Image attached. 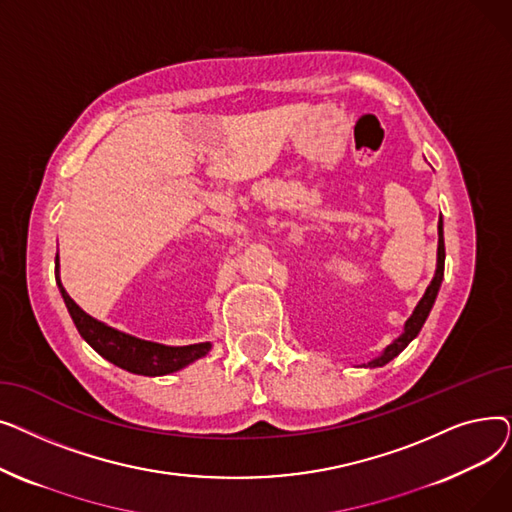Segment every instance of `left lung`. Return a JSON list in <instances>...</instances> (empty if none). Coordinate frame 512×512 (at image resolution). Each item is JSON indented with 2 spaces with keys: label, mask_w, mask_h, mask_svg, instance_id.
<instances>
[{
  "label": "left lung",
  "mask_w": 512,
  "mask_h": 512,
  "mask_svg": "<svg viewBox=\"0 0 512 512\" xmlns=\"http://www.w3.org/2000/svg\"><path fill=\"white\" fill-rule=\"evenodd\" d=\"M444 257H446V251H444V228H442V218H440V222H438V267H436V276H434L432 284L427 286L423 299L419 301V305L415 307L413 315L409 317V321L405 324V332H402V336L396 338L378 359L369 361L367 367H382V365H386L396 355H400L402 351H405L407 344L419 334V330L423 328L425 319H427L429 311H432L434 301L438 297V290H440V284H442V278H444Z\"/></svg>",
  "instance_id": "obj_1"
}]
</instances>
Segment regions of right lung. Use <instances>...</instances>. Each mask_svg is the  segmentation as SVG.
Here are the masks:
<instances>
[{
	"mask_svg": "<svg viewBox=\"0 0 512 512\" xmlns=\"http://www.w3.org/2000/svg\"><path fill=\"white\" fill-rule=\"evenodd\" d=\"M56 267H58V257H56ZM56 282L60 286L62 299L70 311V317L74 321L78 334L83 336L103 359L130 373H139V375L174 373L209 353L211 348L209 342L191 344V346H164V344L122 334L110 326L101 324V321H97L95 317L87 315L83 309H80L68 297V292L64 290L58 274H56Z\"/></svg>",
	"mask_w": 512,
	"mask_h": 512,
	"instance_id": "1",
	"label": "right lung"
}]
</instances>
